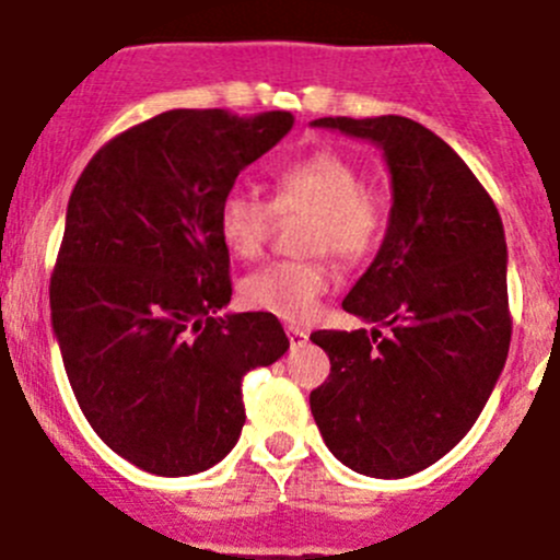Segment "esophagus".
Listing matches in <instances>:
<instances>
[{"label":"esophagus","mask_w":560,"mask_h":560,"mask_svg":"<svg viewBox=\"0 0 560 560\" xmlns=\"http://www.w3.org/2000/svg\"><path fill=\"white\" fill-rule=\"evenodd\" d=\"M287 336H290L292 347H301L303 341L308 339V334L303 328H295V325H287Z\"/></svg>","instance_id":"34e87169"}]
</instances>
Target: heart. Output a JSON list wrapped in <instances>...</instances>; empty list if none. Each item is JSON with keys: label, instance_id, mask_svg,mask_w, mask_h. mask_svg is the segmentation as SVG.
<instances>
[{"label": "heart", "instance_id": "obj_1", "mask_svg": "<svg viewBox=\"0 0 560 560\" xmlns=\"http://www.w3.org/2000/svg\"><path fill=\"white\" fill-rule=\"evenodd\" d=\"M276 215H308L301 230V252H328L345 265L363 262L383 235V208L366 191L363 175L330 150L281 166L270 202L252 188L232 186L215 215L221 243L235 259H257ZM328 287L330 270L323 257L284 259L248 273L241 281V301L254 312L306 323Z\"/></svg>", "mask_w": 560, "mask_h": 560}]
</instances>
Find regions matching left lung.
<instances>
[{
  "label": "left lung",
  "instance_id": "1",
  "mask_svg": "<svg viewBox=\"0 0 560 560\" xmlns=\"http://www.w3.org/2000/svg\"><path fill=\"white\" fill-rule=\"evenodd\" d=\"M312 125L377 144L394 205L377 257L341 301L377 325L314 330L330 374L308 405L339 463L405 479L468 435L503 372L512 341L503 221L468 164L416 119Z\"/></svg>",
  "mask_w": 560,
  "mask_h": 560
}]
</instances>
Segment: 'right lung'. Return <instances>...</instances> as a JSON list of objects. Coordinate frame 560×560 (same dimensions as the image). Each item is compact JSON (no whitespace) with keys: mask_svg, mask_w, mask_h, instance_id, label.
Here are the masks:
<instances>
[{"mask_svg":"<svg viewBox=\"0 0 560 560\" xmlns=\"http://www.w3.org/2000/svg\"><path fill=\"white\" fill-rule=\"evenodd\" d=\"M290 112L172 108L103 144L81 172L54 265L51 323L81 412L155 476L235 448L243 377L290 350L273 314H224L221 197L292 128Z\"/></svg>","mask_w":560,"mask_h":560,"instance_id":"right-lung-1","label":"right lung"}]
</instances>
